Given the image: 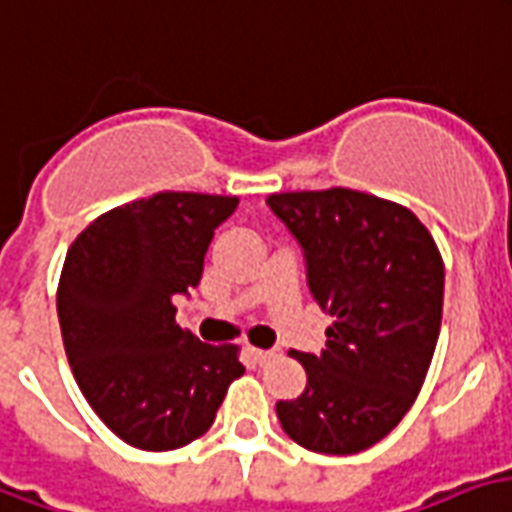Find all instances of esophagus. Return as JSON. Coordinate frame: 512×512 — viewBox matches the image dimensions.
I'll use <instances>...</instances> for the list:
<instances>
[{
	"label": "esophagus",
	"mask_w": 512,
	"mask_h": 512,
	"mask_svg": "<svg viewBox=\"0 0 512 512\" xmlns=\"http://www.w3.org/2000/svg\"><path fill=\"white\" fill-rule=\"evenodd\" d=\"M248 356H251L253 359V364H267V361L272 359V356H275V353L272 351H259V348H248Z\"/></svg>",
	"instance_id": "obj_1"
}]
</instances>
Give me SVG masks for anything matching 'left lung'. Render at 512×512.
<instances>
[{
  "instance_id": "8db88e82",
  "label": "left lung",
  "mask_w": 512,
  "mask_h": 512,
  "mask_svg": "<svg viewBox=\"0 0 512 512\" xmlns=\"http://www.w3.org/2000/svg\"><path fill=\"white\" fill-rule=\"evenodd\" d=\"M267 205L299 242L307 288L332 315L324 351H291L307 386L275 405L280 426L307 451H367L424 386L443 321V256L407 207L351 188L270 194Z\"/></svg>"
}]
</instances>
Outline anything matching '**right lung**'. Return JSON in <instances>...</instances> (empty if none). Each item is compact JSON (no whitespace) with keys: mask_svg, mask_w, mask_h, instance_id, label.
Masks as SVG:
<instances>
[{"mask_svg":"<svg viewBox=\"0 0 512 512\" xmlns=\"http://www.w3.org/2000/svg\"><path fill=\"white\" fill-rule=\"evenodd\" d=\"M237 197L161 191L99 215L61 270V337L94 413L140 451H175L213 426L245 367L237 345L199 343L175 299L199 286L213 234Z\"/></svg>","mask_w":512,"mask_h":512,"instance_id":"1","label":"right lung"}]
</instances>
